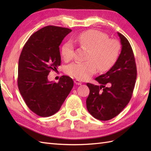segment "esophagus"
<instances>
[{
	"label": "esophagus",
	"instance_id": "esophagus-1",
	"mask_svg": "<svg viewBox=\"0 0 151 151\" xmlns=\"http://www.w3.org/2000/svg\"><path fill=\"white\" fill-rule=\"evenodd\" d=\"M74 82H75V84L76 85H81L82 84V82L81 81H79V80H75Z\"/></svg>",
	"mask_w": 151,
	"mask_h": 151
}]
</instances>
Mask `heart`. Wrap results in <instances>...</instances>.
<instances>
[{
	"mask_svg": "<svg viewBox=\"0 0 151 151\" xmlns=\"http://www.w3.org/2000/svg\"><path fill=\"white\" fill-rule=\"evenodd\" d=\"M74 42L89 49L86 62H76L66 67L69 75L81 81L88 80L97 72L106 71L116 63L120 54L121 45L114 39H108L106 34L97 30L83 32L73 38ZM61 52L63 58L68 61L74 56V45L71 41L64 43Z\"/></svg>",
	"mask_w": 151,
	"mask_h": 151,
	"instance_id": "1",
	"label": "heart"
}]
</instances>
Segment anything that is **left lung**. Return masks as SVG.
Here are the masks:
<instances>
[{
    "instance_id": "1",
    "label": "left lung",
    "mask_w": 151,
    "mask_h": 151,
    "mask_svg": "<svg viewBox=\"0 0 151 151\" xmlns=\"http://www.w3.org/2000/svg\"><path fill=\"white\" fill-rule=\"evenodd\" d=\"M117 34L122 48L116 63L107 73L95 78L100 86L87 84L89 94L86 106L93 117L101 121L111 119L125 108L132 97L137 77L132 47L123 34Z\"/></svg>"
}]
</instances>
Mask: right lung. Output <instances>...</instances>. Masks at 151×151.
Wrapping results in <instances>:
<instances>
[{"label": "right lung", "instance_id": "obj_1", "mask_svg": "<svg viewBox=\"0 0 151 151\" xmlns=\"http://www.w3.org/2000/svg\"><path fill=\"white\" fill-rule=\"evenodd\" d=\"M72 30L47 26L36 32L22 48L18 65V88L27 106L41 117L59 111L74 83L62 76L58 83L48 80L51 70L60 65V44Z\"/></svg>", "mask_w": 151, "mask_h": 151}]
</instances>
